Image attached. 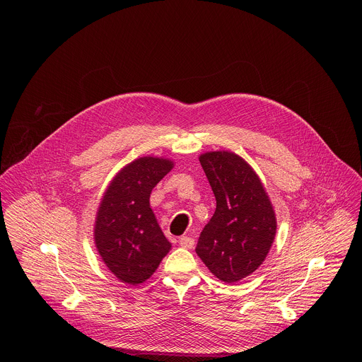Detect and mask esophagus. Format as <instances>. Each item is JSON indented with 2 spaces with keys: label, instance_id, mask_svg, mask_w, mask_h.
Returning <instances> with one entry per match:
<instances>
[{
  "label": "esophagus",
  "instance_id": "1",
  "mask_svg": "<svg viewBox=\"0 0 362 362\" xmlns=\"http://www.w3.org/2000/svg\"><path fill=\"white\" fill-rule=\"evenodd\" d=\"M179 245L185 249H192L194 246V239L193 238H189V236H182L179 239Z\"/></svg>",
  "mask_w": 362,
  "mask_h": 362
}]
</instances>
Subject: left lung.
Wrapping results in <instances>:
<instances>
[{
    "label": "left lung",
    "instance_id": "8db88e82",
    "mask_svg": "<svg viewBox=\"0 0 362 362\" xmlns=\"http://www.w3.org/2000/svg\"><path fill=\"white\" fill-rule=\"evenodd\" d=\"M216 197V211L199 236L196 253L221 281L235 284L262 265L276 233L272 203L262 182L238 154L199 158Z\"/></svg>",
    "mask_w": 362,
    "mask_h": 362
}]
</instances>
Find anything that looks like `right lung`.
I'll return each mask as SVG.
<instances>
[{"label":"right lung","mask_w":362,"mask_h":362,"mask_svg":"<svg viewBox=\"0 0 362 362\" xmlns=\"http://www.w3.org/2000/svg\"><path fill=\"white\" fill-rule=\"evenodd\" d=\"M172 168L168 159L140 158L116 175L103 196L94 242L106 267L124 284L148 279L172 247L148 203L153 187Z\"/></svg>","instance_id":"right-lung-1"}]
</instances>
